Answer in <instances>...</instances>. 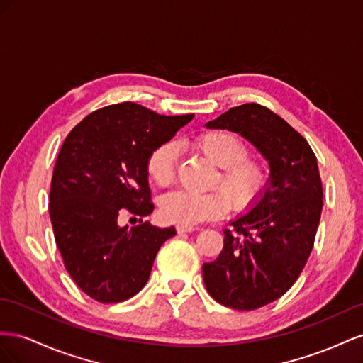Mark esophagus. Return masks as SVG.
<instances>
[{
	"label": "esophagus",
	"instance_id": "esophagus-1",
	"mask_svg": "<svg viewBox=\"0 0 363 363\" xmlns=\"http://www.w3.org/2000/svg\"><path fill=\"white\" fill-rule=\"evenodd\" d=\"M196 228L191 226V225H178L176 226V231H178V234H184V233H191L194 231Z\"/></svg>",
	"mask_w": 363,
	"mask_h": 363
}]
</instances>
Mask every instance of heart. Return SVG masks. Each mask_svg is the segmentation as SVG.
<instances>
[{
    "label": "heart",
    "instance_id": "b5f03b06",
    "mask_svg": "<svg viewBox=\"0 0 363 363\" xmlns=\"http://www.w3.org/2000/svg\"><path fill=\"white\" fill-rule=\"evenodd\" d=\"M194 146L220 167L214 185L224 191H170L161 199L160 205L165 220L179 225L214 220L230 211V206L243 213L254 208L263 199L271 185V172L262 160L247 157V144L237 133L230 130L203 132L196 137ZM176 157L178 152L173 143L158 144L150 150L146 161L149 178L161 187L169 185L174 178Z\"/></svg>",
    "mask_w": 363,
    "mask_h": 363
}]
</instances>
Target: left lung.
<instances>
[{"instance_id":"1","label":"left lung","mask_w":363,"mask_h":363,"mask_svg":"<svg viewBox=\"0 0 363 363\" xmlns=\"http://www.w3.org/2000/svg\"><path fill=\"white\" fill-rule=\"evenodd\" d=\"M240 133L271 167V185L254 208L223 230V250L203 263L206 291L234 310H255L294 286L313 250L323 211V182L306 138L258 103L231 108L206 123Z\"/></svg>"}]
</instances>
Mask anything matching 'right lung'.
<instances>
[{"label": "right lung", "instance_id": "add662e5", "mask_svg": "<svg viewBox=\"0 0 363 363\" xmlns=\"http://www.w3.org/2000/svg\"><path fill=\"white\" fill-rule=\"evenodd\" d=\"M189 116L165 117L133 101L91 112L68 133L55 164L50 219L65 269L88 296L121 303L147 283L161 245L176 234L140 220L120 226L128 211H153L146 161Z\"/></svg>", "mask_w": 363, "mask_h": 363}]
</instances>
